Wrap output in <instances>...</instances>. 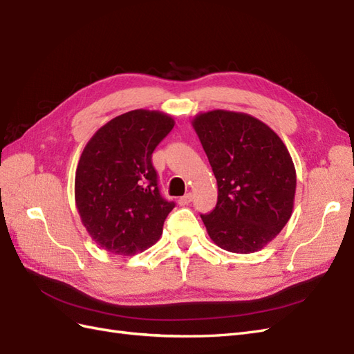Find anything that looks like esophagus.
I'll return each mask as SVG.
<instances>
[{
  "label": "esophagus",
  "instance_id": "esophagus-1",
  "mask_svg": "<svg viewBox=\"0 0 354 354\" xmlns=\"http://www.w3.org/2000/svg\"><path fill=\"white\" fill-rule=\"evenodd\" d=\"M191 200H193V194L188 193V194H185V196H183V197H179L178 203H179L180 206H187V205L191 203Z\"/></svg>",
  "mask_w": 354,
  "mask_h": 354
}]
</instances>
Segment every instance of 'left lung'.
<instances>
[{"label":"left lung","mask_w":354,"mask_h":354,"mask_svg":"<svg viewBox=\"0 0 354 354\" xmlns=\"http://www.w3.org/2000/svg\"><path fill=\"white\" fill-rule=\"evenodd\" d=\"M218 184V203L201 215L221 249L254 254L280 233L294 210L297 171L283 140L261 120L214 109L193 121Z\"/></svg>","instance_id":"1"}]
</instances>
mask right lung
Instances as JSON below:
<instances>
[{
	"instance_id": "right-lung-1",
	"label": "right lung",
	"mask_w": 354,
	"mask_h": 354,
	"mask_svg": "<svg viewBox=\"0 0 354 354\" xmlns=\"http://www.w3.org/2000/svg\"><path fill=\"white\" fill-rule=\"evenodd\" d=\"M175 126L161 111L133 109L90 138L75 171V206L95 243L130 257L157 243L174 201L160 196L151 154Z\"/></svg>"
}]
</instances>
